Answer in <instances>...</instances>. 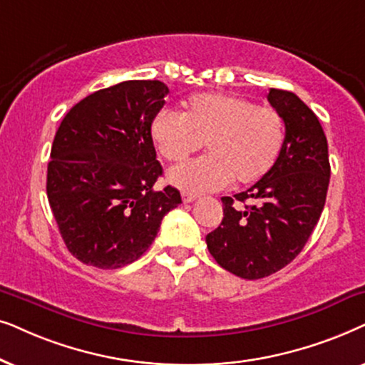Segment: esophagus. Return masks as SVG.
<instances>
[{
	"mask_svg": "<svg viewBox=\"0 0 365 365\" xmlns=\"http://www.w3.org/2000/svg\"><path fill=\"white\" fill-rule=\"evenodd\" d=\"M182 200H183V203H192V202L197 200V195H195V193H190V192H183L182 193Z\"/></svg>",
	"mask_w": 365,
	"mask_h": 365,
	"instance_id": "1",
	"label": "esophagus"
}]
</instances>
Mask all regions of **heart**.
Returning <instances> with one entry per match:
<instances>
[{"instance_id": "b5f03b06", "label": "heart", "mask_w": 365, "mask_h": 365, "mask_svg": "<svg viewBox=\"0 0 365 365\" xmlns=\"http://www.w3.org/2000/svg\"><path fill=\"white\" fill-rule=\"evenodd\" d=\"M150 135L168 162H182L205 143L208 155L173 167L168 182L202 193L257 183L275 167L285 145V121L269 106L235 95L203 93L188 100L182 115L155 113Z\"/></svg>"}]
</instances>
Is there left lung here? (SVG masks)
Listing matches in <instances>:
<instances>
[{
    "label": "left lung",
    "mask_w": 365,
    "mask_h": 365,
    "mask_svg": "<svg viewBox=\"0 0 365 365\" xmlns=\"http://www.w3.org/2000/svg\"><path fill=\"white\" fill-rule=\"evenodd\" d=\"M267 100L285 121L284 150L249 190L222 197V223L205 239L217 264L247 280L275 274L302 252L330 180L327 138L314 111L292 91L270 88Z\"/></svg>",
    "instance_id": "8db88e82"
}]
</instances>
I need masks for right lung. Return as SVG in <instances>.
I'll list each match as a JSON object with an SVG mask.
<instances>
[{
    "label": "right lung",
    "mask_w": 365,
    "mask_h": 365,
    "mask_svg": "<svg viewBox=\"0 0 365 365\" xmlns=\"http://www.w3.org/2000/svg\"><path fill=\"white\" fill-rule=\"evenodd\" d=\"M167 93L158 80L121 81L76 103L58 128L48 202L66 249L86 265L120 269L140 259L182 203L177 188L155 190L163 168L150 123Z\"/></svg>",
    "instance_id": "1"
}]
</instances>
